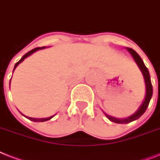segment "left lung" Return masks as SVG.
<instances>
[{
  "mask_svg": "<svg viewBox=\"0 0 160 160\" xmlns=\"http://www.w3.org/2000/svg\"><path fill=\"white\" fill-rule=\"evenodd\" d=\"M127 50H128L129 53L131 54V55L134 58V61L136 62V64L138 65L140 70H141L142 74L144 75L145 87H146V93H145V97H144V100L142 102L141 105L139 106V108L137 109V111L134 114H132L131 116L128 117V118H124V119H117V118H114V117L109 116V115H108V114L105 113V114L109 120H111L112 122H114V123H117V124H128V123H130V122L139 119V117L141 116L142 114H144L145 110H146L147 107H148L149 104V101L151 100L152 95H153V86H152L151 80H150V75H149V70H148L147 67L144 65V61L142 60L140 56L136 53V51H134L133 49L127 48Z\"/></svg>",
  "mask_w": 160,
  "mask_h": 160,
  "instance_id": "8db88e82",
  "label": "left lung"
}]
</instances>
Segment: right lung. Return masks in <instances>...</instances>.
<instances>
[{
  "mask_svg": "<svg viewBox=\"0 0 160 160\" xmlns=\"http://www.w3.org/2000/svg\"><path fill=\"white\" fill-rule=\"evenodd\" d=\"M44 48H46V46H43V47H37V48H35L33 49V50H31V51H29V52H27V53L26 54V55H24L23 56H22V58H21V60H19L18 62L16 63V65H15V67H14V70L13 71L15 70V69L16 68V66L20 64V63H21L22 61H23L25 59H26V57H28L29 55H31V54H33L34 52H36V51H39V50H42V49ZM10 84H11V80H10ZM24 115V114H23ZM25 116V115H24ZM26 117L27 119H29L30 120H31V121H34V122H44V121H47V120H49V119H51V118H53L54 116H51V117H49V118H42V119H36V118H31V117H27V116H25Z\"/></svg>",
  "mask_w": 160,
  "mask_h": 160,
  "instance_id": "right-lung-1",
  "label": "right lung"
}]
</instances>
